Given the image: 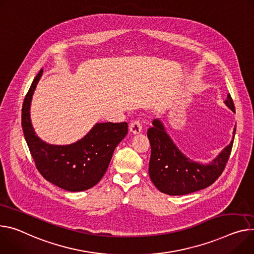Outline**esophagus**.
Segmentation results:
<instances>
[{"label": "esophagus", "instance_id": "34e87169", "mask_svg": "<svg viewBox=\"0 0 254 254\" xmlns=\"http://www.w3.org/2000/svg\"><path fill=\"white\" fill-rule=\"evenodd\" d=\"M142 128H143L142 124H141L140 121H137V120L132 121V122L130 123V125H129V130H130V132H132L133 134L140 133V132L142 131Z\"/></svg>", "mask_w": 254, "mask_h": 254}]
</instances>
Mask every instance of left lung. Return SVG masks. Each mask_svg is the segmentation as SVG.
Here are the masks:
<instances>
[{
	"instance_id": "1",
	"label": "left lung",
	"mask_w": 254,
	"mask_h": 254,
	"mask_svg": "<svg viewBox=\"0 0 254 254\" xmlns=\"http://www.w3.org/2000/svg\"><path fill=\"white\" fill-rule=\"evenodd\" d=\"M224 103L235 112L231 95ZM233 139L210 163L202 164L190 159L175 145L159 119L152 123L147 131L151 144L149 175L154 186L163 193L183 195L203 190L213 184L222 174L231 154Z\"/></svg>"
}]
</instances>
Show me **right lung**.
Wrapping results in <instances>:
<instances>
[{
	"mask_svg": "<svg viewBox=\"0 0 254 254\" xmlns=\"http://www.w3.org/2000/svg\"><path fill=\"white\" fill-rule=\"evenodd\" d=\"M34 78L22 106V128L40 174L67 191L87 190L105 174L114 149L127 133V123L96 124L81 140L70 145H51L35 133L30 120L32 95L42 76Z\"/></svg>",
	"mask_w": 254,
	"mask_h": 254,
	"instance_id": "add662e5",
	"label": "right lung"
}]
</instances>
